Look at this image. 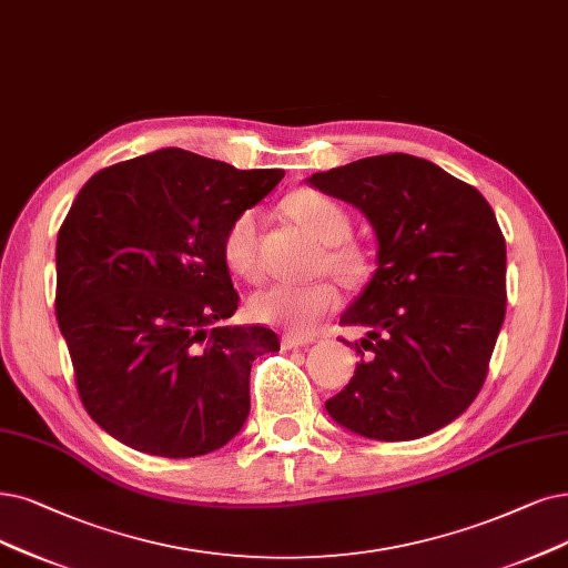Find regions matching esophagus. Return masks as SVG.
Segmentation results:
<instances>
[{
	"instance_id": "obj_1",
	"label": "esophagus",
	"mask_w": 568,
	"mask_h": 568,
	"mask_svg": "<svg viewBox=\"0 0 568 568\" xmlns=\"http://www.w3.org/2000/svg\"><path fill=\"white\" fill-rule=\"evenodd\" d=\"M312 343H314V337H303V335H293V333L282 335V347H284V349L305 347V345H312Z\"/></svg>"
}]
</instances>
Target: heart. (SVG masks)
Listing matches in <instances>:
<instances>
[{
	"mask_svg": "<svg viewBox=\"0 0 568 568\" xmlns=\"http://www.w3.org/2000/svg\"><path fill=\"white\" fill-rule=\"evenodd\" d=\"M288 214L326 244L324 265L345 282H363L371 275V256L352 235V216L339 202L320 191H296L286 197ZM221 252L225 263L248 282L261 280V214L256 210L240 212L223 233ZM339 303L331 282L270 284L248 303L252 316L263 324L282 326L307 335L322 324L324 316Z\"/></svg>",
	"mask_w": 568,
	"mask_h": 568,
	"instance_id": "1",
	"label": "heart"
}]
</instances>
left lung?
I'll use <instances>...</instances> for the list:
<instances>
[{
	"instance_id": "8db88e82",
	"label": "left lung",
	"mask_w": 568,
	"mask_h": 568,
	"mask_svg": "<svg viewBox=\"0 0 568 568\" xmlns=\"http://www.w3.org/2000/svg\"><path fill=\"white\" fill-rule=\"evenodd\" d=\"M310 184L356 205L379 242V267L339 320L368 331L352 343L361 363L326 410L375 440L434 434L480 394L506 316L494 210L478 189L407 153L361 158Z\"/></svg>"
}]
</instances>
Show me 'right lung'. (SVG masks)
Segmentation results:
<instances>
[{"label":"right lung","mask_w":568,"mask_h":568,"mask_svg":"<svg viewBox=\"0 0 568 568\" xmlns=\"http://www.w3.org/2000/svg\"><path fill=\"white\" fill-rule=\"evenodd\" d=\"M284 170L161 149L95 172L55 244V314L85 413L155 457L223 447L248 415V375L277 333L225 326L240 296L221 240Z\"/></svg>","instance_id":"1"}]
</instances>
